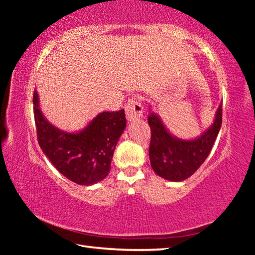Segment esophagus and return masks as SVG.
<instances>
[{
    "label": "esophagus",
    "instance_id": "esophagus-1",
    "mask_svg": "<svg viewBox=\"0 0 255 255\" xmlns=\"http://www.w3.org/2000/svg\"><path fill=\"white\" fill-rule=\"evenodd\" d=\"M125 110H126V117L128 122H135V120L143 117L144 108L137 98L129 99L126 103V107H125Z\"/></svg>",
    "mask_w": 255,
    "mask_h": 255
}]
</instances>
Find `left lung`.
<instances>
[{
  "label": "left lung",
  "mask_w": 255,
  "mask_h": 255,
  "mask_svg": "<svg viewBox=\"0 0 255 255\" xmlns=\"http://www.w3.org/2000/svg\"><path fill=\"white\" fill-rule=\"evenodd\" d=\"M223 109L219 105L217 114L208 130L192 140L175 138L167 131L154 112L148 116L152 131L149 144V161L155 173L170 181H183L199 169L208 157L222 127Z\"/></svg>",
  "instance_id": "left-lung-1"
}]
</instances>
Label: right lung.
I'll use <instances>...</instances> for the list:
<instances>
[{"instance_id": "obj_1", "label": "right lung", "mask_w": 255, "mask_h": 255, "mask_svg": "<svg viewBox=\"0 0 255 255\" xmlns=\"http://www.w3.org/2000/svg\"><path fill=\"white\" fill-rule=\"evenodd\" d=\"M33 114L40 148L64 176L91 185L109 174L116 145L127 124L124 109L99 114L84 130L70 133L47 122L34 91Z\"/></svg>"}]
</instances>
